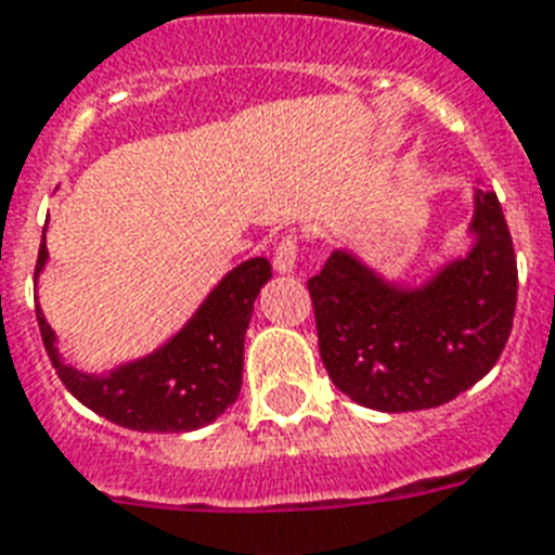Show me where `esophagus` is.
Listing matches in <instances>:
<instances>
[{"label": "esophagus", "mask_w": 555, "mask_h": 555, "mask_svg": "<svg viewBox=\"0 0 555 555\" xmlns=\"http://www.w3.org/2000/svg\"><path fill=\"white\" fill-rule=\"evenodd\" d=\"M296 256H299V236L287 233V236L279 238L276 250H273V268H276V273H293Z\"/></svg>", "instance_id": "esophagus-1"}]
</instances>
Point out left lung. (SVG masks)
I'll use <instances>...</instances> for the list:
<instances>
[{"label":"left lung","instance_id":"1","mask_svg":"<svg viewBox=\"0 0 555 555\" xmlns=\"http://www.w3.org/2000/svg\"><path fill=\"white\" fill-rule=\"evenodd\" d=\"M470 231L467 259L418 291L387 285L345 250L308 279L319 353L341 393L385 413L439 408L499 362L519 270L496 193L476 191Z\"/></svg>","mask_w":555,"mask_h":555}]
</instances>
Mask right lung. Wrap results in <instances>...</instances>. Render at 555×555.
<instances>
[{
	"mask_svg": "<svg viewBox=\"0 0 555 555\" xmlns=\"http://www.w3.org/2000/svg\"><path fill=\"white\" fill-rule=\"evenodd\" d=\"M48 247L39 245L36 276ZM34 276V279H36ZM270 279V262L256 256L216 285L196 317L156 353L121 364L107 376H88L67 367L53 348L51 324L36 308L44 350L70 393L114 425L145 434H188L210 425L236 402L245 364V331L254 301Z\"/></svg>",
	"mask_w": 555,
	"mask_h": 555,
	"instance_id": "1",
	"label": "right lung"
}]
</instances>
